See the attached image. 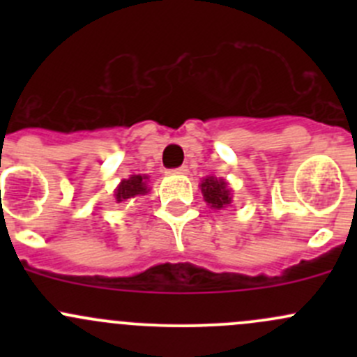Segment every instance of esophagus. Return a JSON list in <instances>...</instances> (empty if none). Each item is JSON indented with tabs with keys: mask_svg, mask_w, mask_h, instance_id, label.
<instances>
[{
	"mask_svg": "<svg viewBox=\"0 0 357 357\" xmlns=\"http://www.w3.org/2000/svg\"><path fill=\"white\" fill-rule=\"evenodd\" d=\"M169 172H171V174H186V172H188V167H186V165H181V167L172 169V171Z\"/></svg>",
	"mask_w": 357,
	"mask_h": 357,
	"instance_id": "esophagus-1",
	"label": "esophagus"
}]
</instances>
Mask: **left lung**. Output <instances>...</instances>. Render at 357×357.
Listing matches in <instances>:
<instances>
[{"label": "left lung", "mask_w": 357, "mask_h": 357, "mask_svg": "<svg viewBox=\"0 0 357 357\" xmlns=\"http://www.w3.org/2000/svg\"><path fill=\"white\" fill-rule=\"evenodd\" d=\"M200 190L204 200L207 202V205H211V208L219 211V208H225L231 204V190L228 188V183L225 179L207 176V178L202 179Z\"/></svg>", "instance_id": "obj_1"}]
</instances>
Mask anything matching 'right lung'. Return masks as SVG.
I'll return each mask as SVG.
<instances>
[{
    "label": "right lung",
    "instance_id": "right-lung-1",
    "mask_svg": "<svg viewBox=\"0 0 357 357\" xmlns=\"http://www.w3.org/2000/svg\"><path fill=\"white\" fill-rule=\"evenodd\" d=\"M146 176L142 174H132L131 178L128 179H122L121 185L115 188L114 197L115 200L119 202H126V200H131L136 199L138 195H146L150 192L149 186H146Z\"/></svg>",
    "mask_w": 357,
    "mask_h": 357
}]
</instances>
